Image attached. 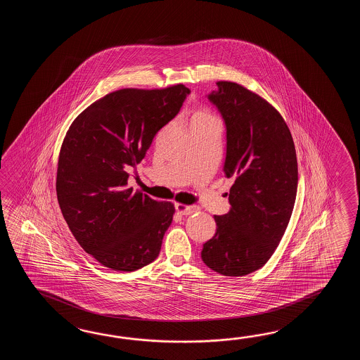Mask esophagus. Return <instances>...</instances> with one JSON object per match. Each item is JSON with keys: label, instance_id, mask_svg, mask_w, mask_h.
I'll list each match as a JSON object with an SVG mask.
<instances>
[{"label": "esophagus", "instance_id": "obj_1", "mask_svg": "<svg viewBox=\"0 0 360 360\" xmlns=\"http://www.w3.org/2000/svg\"><path fill=\"white\" fill-rule=\"evenodd\" d=\"M175 208L180 214H193L199 210L198 206H184L181 203H176Z\"/></svg>", "mask_w": 360, "mask_h": 360}]
</instances>
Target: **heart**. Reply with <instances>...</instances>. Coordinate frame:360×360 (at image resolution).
I'll return each instance as SVG.
<instances>
[{
	"label": "heart",
	"mask_w": 360,
	"mask_h": 360,
	"mask_svg": "<svg viewBox=\"0 0 360 360\" xmlns=\"http://www.w3.org/2000/svg\"><path fill=\"white\" fill-rule=\"evenodd\" d=\"M211 118H212V115H210L206 110H198L193 115V121H205V120H211Z\"/></svg>",
	"instance_id": "b5f03b06"
}]
</instances>
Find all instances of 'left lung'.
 <instances>
[{"instance_id": "left-lung-1", "label": "left lung", "mask_w": 360, "mask_h": 360, "mask_svg": "<svg viewBox=\"0 0 360 360\" xmlns=\"http://www.w3.org/2000/svg\"><path fill=\"white\" fill-rule=\"evenodd\" d=\"M207 95L226 127L224 174L234 177L230 210L200 252L207 266L225 276L262 268L291 219L297 193V158L291 132L276 108L240 84L219 81Z\"/></svg>"}]
</instances>
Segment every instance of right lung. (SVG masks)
<instances>
[{"mask_svg":"<svg viewBox=\"0 0 360 360\" xmlns=\"http://www.w3.org/2000/svg\"><path fill=\"white\" fill-rule=\"evenodd\" d=\"M191 90L122 89L92 103L61 144L56 194L77 242L101 265L134 271L161 251L175 207L127 186L154 136L175 118Z\"/></svg>","mask_w":360,"mask_h":360,"instance_id":"1","label":"right lung"}]
</instances>
